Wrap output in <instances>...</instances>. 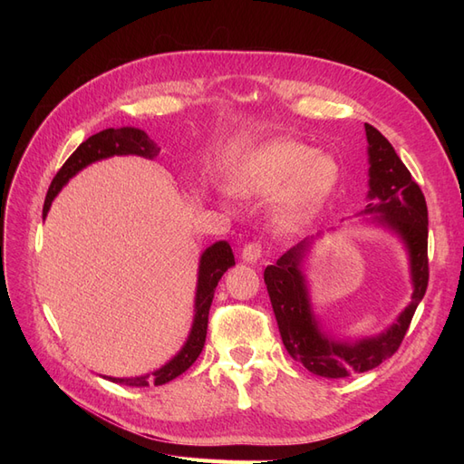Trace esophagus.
<instances>
[{
    "mask_svg": "<svg viewBox=\"0 0 464 464\" xmlns=\"http://www.w3.org/2000/svg\"><path fill=\"white\" fill-rule=\"evenodd\" d=\"M242 257L247 263H257L263 257V246L259 242H249L242 249Z\"/></svg>",
    "mask_w": 464,
    "mask_h": 464,
    "instance_id": "esophagus-1",
    "label": "esophagus"
}]
</instances>
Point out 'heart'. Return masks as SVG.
I'll return each mask as SVG.
<instances>
[{
	"mask_svg": "<svg viewBox=\"0 0 464 464\" xmlns=\"http://www.w3.org/2000/svg\"><path fill=\"white\" fill-rule=\"evenodd\" d=\"M341 168L329 154L292 139H275L251 150L234 176V188L247 198L280 191L278 222L286 228L312 218L339 186Z\"/></svg>",
	"mask_w": 464,
	"mask_h": 464,
	"instance_id": "b5f03b06",
	"label": "heart"
}]
</instances>
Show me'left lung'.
Wrapping results in <instances>:
<instances>
[{"instance_id":"obj_1","label":"left lung","mask_w":464,"mask_h":464,"mask_svg":"<svg viewBox=\"0 0 464 464\" xmlns=\"http://www.w3.org/2000/svg\"><path fill=\"white\" fill-rule=\"evenodd\" d=\"M370 143V203L366 213H379L377 220L401 234L411 254L414 294L412 302L387 333L360 343H336L317 329L310 300L300 273L307 242L298 244L269 265L263 273L273 312L288 354L315 375L341 379L368 372L397 353L411 327L416 307L424 298L430 278L428 266V207L424 193L412 179L395 149L373 125L366 123Z\"/></svg>"}]
</instances>
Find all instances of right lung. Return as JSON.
I'll return each instance as SVG.
<instances>
[{
	"mask_svg": "<svg viewBox=\"0 0 464 464\" xmlns=\"http://www.w3.org/2000/svg\"><path fill=\"white\" fill-rule=\"evenodd\" d=\"M159 147L154 141H150L149 135L141 130L135 128H120V130H104L101 133H96L89 137L85 143H81L77 150L65 160V164L60 168L58 174L53 176L46 201H44V210L42 215H48L50 205L53 201L58 191L67 184L69 178H73L79 170L89 166L94 160L114 157V154H139V157L152 159L159 154ZM234 261L232 247L227 242H217L210 247L205 249V254L201 256V265H199V280H198V298H195V321L189 333V339L186 346L179 350V354L166 363L164 368L154 372L150 377L141 375V377H108L110 382L121 383V385H130V387H147V385H164L168 382H172L178 375L184 373L191 363L199 358L201 350L205 346L207 339V325H208V310L210 304H213L215 298V288L218 285L220 276L227 273Z\"/></svg>",
	"mask_w": 464,
	"mask_h": 464,
	"instance_id": "1",
	"label": "right lung"
}]
</instances>
